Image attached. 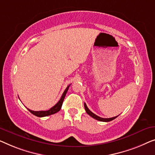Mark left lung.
I'll use <instances>...</instances> for the list:
<instances>
[{
	"instance_id": "obj_1",
	"label": "left lung",
	"mask_w": 155,
	"mask_h": 155,
	"mask_svg": "<svg viewBox=\"0 0 155 155\" xmlns=\"http://www.w3.org/2000/svg\"><path fill=\"white\" fill-rule=\"evenodd\" d=\"M84 107H85V110H86V112H87V114L90 115V116H91V117H93V119H96V120L100 121H106V122L114 120V119H116L117 117H118V116H117V117H112V118H105V119H104V118H102V117H98V116H97L96 114H93V113L92 112H91V111L88 108V107H87L86 103H84Z\"/></svg>"
}]
</instances>
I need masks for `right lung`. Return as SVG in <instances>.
I'll use <instances>...</instances> for the list:
<instances>
[{"mask_svg": "<svg viewBox=\"0 0 155 155\" xmlns=\"http://www.w3.org/2000/svg\"><path fill=\"white\" fill-rule=\"evenodd\" d=\"M69 86H70V85H69V86L67 87V88L65 89V91H64V93H63L62 97H61L60 100H59L58 103L55 104V105H54L53 107H51V109H50V110H47V111H33V110H29V109H28V110H29V112L31 113V114H33L34 115H35V116L38 117H43L49 116V115L55 114V113L59 112V111L60 110L61 107H62V102H63V101H64L65 95H66V94H67V91H68Z\"/></svg>", "mask_w": 155, "mask_h": 155, "instance_id": "right-lung-1", "label": "right lung"}]
</instances>
